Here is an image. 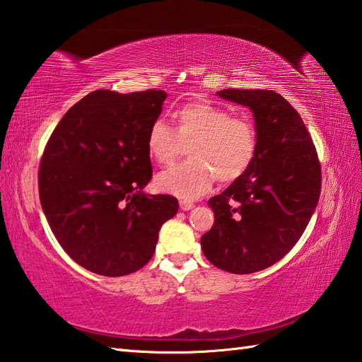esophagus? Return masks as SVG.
Masks as SVG:
<instances>
[{"label": "esophagus", "mask_w": 362, "mask_h": 362, "mask_svg": "<svg viewBox=\"0 0 362 362\" xmlns=\"http://www.w3.org/2000/svg\"><path fill=\"white\" fill-rule=\"evenodd\" d=\"M194 206L195 204L192 203V202H187V199H181V202H180V207L182 209V211H190V209L194 207Z\"/></svg>", "instance_id": "obj_1"}]
</instances>
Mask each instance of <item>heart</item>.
Returning <instances> with one entry per match:
<instances>
[{
    "instance_id": "b5f03b06",
    "label": "heart",
    "mask_w": 362,
    "mask_h": 362,
    "mask_svg": "<svg viewBox=\"0 0 362 362\" xmlns=\"http://www.w3.org/2000/svg\"><path fill=\"white\" fill-rule=\"evenodd\" d=\"M175 130L155 120L147 133L150 156L168 165L187 148L189 160L160 172L155 184L160 192L180 198H195L211 189L215 178L232 182L254 163L259 134L252 119L230 115L211 102H190L173 113Z\"/></svg>"
}]
</instances>
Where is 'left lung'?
Instances as JSON below:
<instances>
[{
    "label": "left lung",
    "mask_w": 362,
    "mask_h": 362,
    "mask_svg": "<svg viewBox=\"0 0 362 362\" xmlns=\"http://www.w3.org/2000/svg\"><path fill=\"white\" fill-rule=\"evenodd\" d=\"M216 94L252 110L259 148L246 173L207 202L215 221L202 237V249L216 268L251 274L299 242L319 202L320 163L300 115L279 93Z\"/></svg>",
    "instance_id": "8db88e82"
}]
</instances>
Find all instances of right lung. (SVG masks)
<instances>
[{"mask_svg":"<svg viewBox=\"0 0 362 362\" xmlns=\"http://www.w3.org/2000/svg\"><path fill=\"white\" fill-rule=\"evenodd\" d=\"M167 94L98 90L72 105L54 128L38 170L46 220L72 260L100 276L141 269L160 226L178 212L170 195H147L150 125Z\"/></svg>","mask_w":362,"mask_h":362,"instance_id":"add662e5","label":"right lung"}]
</instances>
